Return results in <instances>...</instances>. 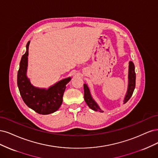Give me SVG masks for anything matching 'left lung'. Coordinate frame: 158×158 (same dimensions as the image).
I'll use <instances>...</instances> for the list:
<instances>
[{"label": "left lung", "mask_w": 158, "mask_h": 158, "mask_svg": "<svg viewBox=\"0 0 158 158\" xmlns=\"http://www.w3.org/2000/svg\"><path fill=\"white\" fill-rule=\"evenodd\" d=\"M135 83L136 73L135 70V65L132 62H129L128 73V86H127V90L123 100V104H125L130 99L131 96L133 95L135 88ZM84 98L85 102L90 109H92L93 110L96 111L104 112L103 110H102L100 107L97 104V102L93 99L92 95H91L89 86L86 83L84 84Z\"/></svg>", "instance_id": "obj_1"}]
</instances>
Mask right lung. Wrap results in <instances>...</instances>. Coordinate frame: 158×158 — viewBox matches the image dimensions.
<instances>
[{"instance_id": "obj_1", "label": "right lung", "mask_w": 158, "mask_h": 158, "mask_svg": "<svg viewBox=\"0 0 158 158\" xmlns=\"http://www.w3.org/2000/svg\"><path fill=\"white\" fill-rule=\"evenodd\" d=\"M29 43L30 41L26 45V52L22 56L18 72L19 93L25 104L35 112L42 115L52 114L62 105L66 85L72 78L69 77L63 79L48 89L33 86L27 76Z\"/></svg>"}]
</instances>
